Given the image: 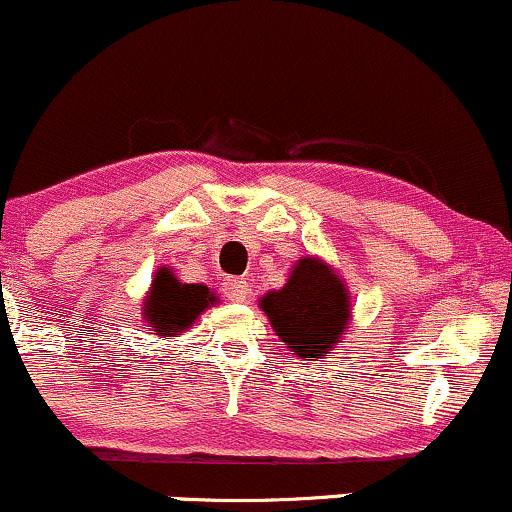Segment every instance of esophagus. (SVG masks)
Wrapping results in <instances>:
<instances>
[{"label":"esophagus","mask_w":512,"mask_h":512,"mask_svg":"<svg viewBox=\"0 0 512 512\" xmlns=\"http://www.w3.org/2000/svg\"><path fill=\"white\" fill-rule=\"evenodd\" d=\"M252 293V283L250 279H245V276H240V279H231L226 283V295H229V300L233 303H243V300H248Z\"/></svg>","instance_id":"esophagus-1"}]
</instances>
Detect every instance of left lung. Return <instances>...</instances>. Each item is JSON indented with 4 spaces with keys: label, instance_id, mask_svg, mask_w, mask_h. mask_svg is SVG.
Masks as SVG:
<instances>
[{
    "label": "left lung",
    "instance_id": "obj_1",
    "mask_svg": "<svg viewBox=\"0 0 512 512\" xmlns=\"http://www.w3.org/2000/svg\"><path fill=\"white\" fill-rule=\"evenodd\" d=\"M260 310L291 355L312 360L341 343L353 317L346 281L315 255L300 257L283 288L262 295Z\"/></svg>",
    "mask_w": 512,
    "mask_h": 512
}]
</instances>
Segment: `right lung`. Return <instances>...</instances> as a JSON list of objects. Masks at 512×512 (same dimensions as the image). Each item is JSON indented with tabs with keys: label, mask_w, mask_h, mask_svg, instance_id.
<instances>
[{
	"label": "right lung",
	"mask_w": 512,
	"mask_h": 512,
	"mask_svg": "<svg viewBox=\"0 0 512 512\" xmlns=\"http://www.w3.org/2000/svg\"><path fill=\"white\" fill-rule=\"evenodd\" d=\"M219 298L202 283L178 281L174 269L159 267L143 303V319L155 336H181Z\"/></svg>",
	"instance_id": "right-lung-1"
}]
</instances>
